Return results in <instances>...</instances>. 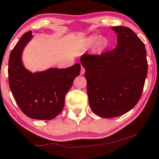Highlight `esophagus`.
I'll return each instance as SVG.
<instances>
[{
  "mask_svg": "<svg viewBox=\"0 0 159 159\" xmlns=\"http://www.w3.org/2000/svg\"><path fill=\"white\" fill-rule=\"evenodd\" d=\"M85 73V69L83 68V66H81V70H80V74L83 75Z\"/></svg>",
  "mask_w": 159,
  "mask_h": 159,
  "instance_id": "34e87169",
  "label": "esophagus"
}]
</instances>
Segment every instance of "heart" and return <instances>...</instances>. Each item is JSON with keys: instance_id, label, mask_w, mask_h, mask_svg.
Returning a JSON list of instances; mask_svg holds the SVG:
<instances>
[{"instance_id": "obj_1", "label": "heart", "mask_w": 159, "mask_h": 159, "mask_svg": "<svg viewBox=\"0 0 159 159\" xmlns=\"http://www.w3.org/2000/svg\"><path fill=\"white\" fill-rule=\"evenodd\" d=\"M87 45L92 46L93 45H95V48H96L97 52H104L105 49L108 48L109 45H110V42H109L108 39L106 37H100L98 35H93L89 37L86 40Z\"/></svg>"}]
</instances>
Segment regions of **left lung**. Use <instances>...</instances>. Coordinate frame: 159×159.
I'll return each instance as SVG.
<instances>
[{"label":"left lung","mask_w":159,"mask_h":159,"mask_svg":"<svg viewBox=\"0 0 159 159\" xmlns=\"http://www.w3.org/2000/svg\"><path fill=\"white\" fill-rule=\"evenodd\" d=\"M117 45L100 55H82L92 111L104 118L130 111L140 98L148 71L144 44L126 26H114Z\"/></svg>","instance_id":"left-lung-1"}]
</instances>
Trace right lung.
<instances>
[{"mask_svg": "<svg viewBox=\"0 0 159 159\" xmlns=\"http://www.w3.org/2000/svg\"><path fill=\"white\" fill-rule=\"evenodd\" d=\"M32 38L31 31L25 32L10 54V88L25 115L35 120H52L62 111L66 94L80 73V64L32 73L23 65L22 55Z\"/></svg>", "mask_w": 159, "mask_h": 159, "instance_id": "add662e5", "label": "right lung"}]
</instances>
